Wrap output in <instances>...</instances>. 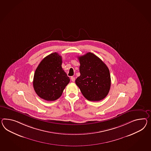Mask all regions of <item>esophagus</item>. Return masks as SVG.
I'll return each instance as SVG.
<instances>
[{"label":"esophagus","mask_w":151,"mask_h":151,"mask_svg":"<svg viewBox=\"0 0 151 151\" xmlns=\"http://www.w3.org/2000/svg\"><path fill=\"white\" fill-rule=\"evenodd\" d=\"M70 79H71V81L74 82V81H75V80H76V79H75V77H71L70 78Z\"/></svg>","instance_id":"1"}]
</instances>
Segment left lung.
Returning a JSON list of instances; mask_svg holds the SVG:
<instances>
[{"label": "left lung", "mask_w": 151, "mask_h": 151, "mask_svg": "<svg viewBox=\"0 0 151 151\" xmlns=\"http://www.w3.org/2000/svg\"><path fill=\"white\" fill-rule=\"evenodd\" d=\"M81 76L76 84L88 100L99 101L108 95L111 88V76L107 66L91 52L78 57Z\"/></svg>", "instance_id": "8db88e82"}]
</instances>
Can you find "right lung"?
<instances>
[{
	"label": "right lung",
	"instance_id": "obj_1",
	"mask_svg": "<svg viewBox=\"0 0 151 151\" xmlns=\"http://www.w3.org/2000/svg\"><path fill=\"white\" fill-rule=\"evenodd\" d=\"M62 57L54 52L43 58L35 71L33 88L45 100H58L70 82V78L62 69Z\"/></svg>",
	"mask_w": 151,
	"mask_h": 151
}]
</instances>
